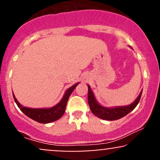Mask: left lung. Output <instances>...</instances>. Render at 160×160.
I'll list each match as a JSON object with an SVG mask.
<instances>
[{
	"instance_id": "8db88e82",
	"label": "left lung",
	"mask_w": 160,
	"mask_h": 160,
	"mask_svg": "<svg viewBox=\"0 0 160 160\" xmlns=\"http://www.w3.org/2000/svg\"><path fill=\"white\" fill-rule=\"evenodd\" d=\"M141 94H142V92H141L140 95H138L136 100L130 105L124 106V107L108 108L102 107L97 102L90 87L88 86V103H89L91 111L96 117L106 120H116L125 117L132 110L135 109V108L138 105L139 101H140Z\"/></svg>"
}]
</instances>
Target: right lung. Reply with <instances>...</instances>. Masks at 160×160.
Returning <instances> with one entry per match:
<instances>
[{
    "label": "right lung",
    "mask_w": 160,
    "mask_h": 160,
    "mask_svg": "<svg viewBox=\"0 0 160 160\" xmlns=\"http://www.w3.org/2000/svg\"><path fill=\"white\" fill-rule=\"evenodd\" d=\"M78 85V83L74 84V86L69 88L67 91H66L65 95L62 98L61 102L58 104H57L56 106L51 108H40V109H34V108H28L23 107L21 105L18 101L16 100L13 95L14 100L17 104L19 109L25 113L27 117H30L32 120L37 121V122H40V123H49V122L56 121L58 119H60L63 116L64 113L65 111L66 104H67L68 100L70 95H71L72 92L76 88V86Z\"/></svg>",
    "instance_id": "add662e5"
}]
</instances>
